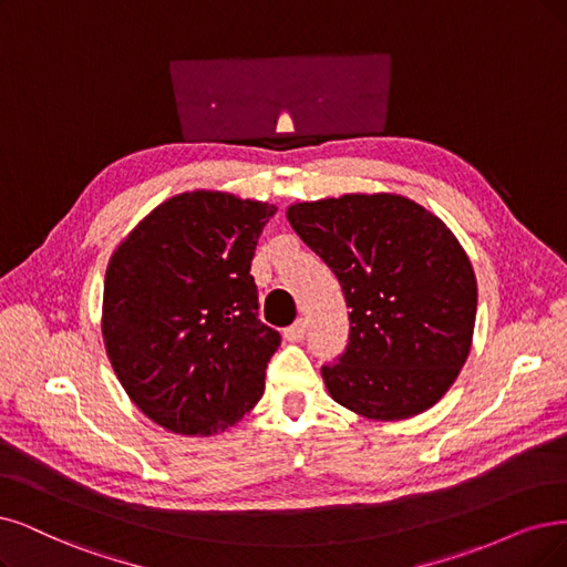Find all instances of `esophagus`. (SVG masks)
Listing matches in <instances>:
<instances>
[{
    "mask_svg": "<svg viewBox=\"0 0 567 567\" xmlns=\"http://www.w3.org/2000/svg\"><path fill=\"white\" fill-rule=\"evenodd\" d=\"M303 337H306V320L303 318H299L295 324L285 329L287 341H303Z\"/></svg>",
    "mask_w": 567,
    "mask_h": 567,
    "instance_id": "34e87169",
    "label": "esophagus"
}]
</instances>
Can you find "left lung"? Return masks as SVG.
<instances>
[{
	"label": "left lung",
	"mask_w": 567,
	"mask_h": 567,
	"mask_svg": "<svg viewBox=\"0 0 567 567\" xmlns=\"http://www.w3.org/2000/svg\"><path fill=\"white\" fill-rule=\"evenodd\" d=\"M299 238L339 278L348 348L322 367L333 402L371 421L434 406L467 362L476 278L430 209L396 194H346L287 207Z\"/></svg>",
	"instance_id": "8db88e82"
}]
</instances>
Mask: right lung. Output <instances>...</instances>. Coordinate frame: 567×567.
I'll list each match as a JSON object with an SVG mask.
<instances>
[{
  "label": "right lung",
  "instance_id": "right-lung-1",
  "mask_svg": "<svg viewBox=\"0 0 567 567\" xmlns=\"http://www.w3.org/2000/svg\"><path fill=\"white\" fill-rule=\"evenodd\" d=\"M276 205L186 192L154 207L104 272L102 339L125 394L175 434L236 425L264 394L280 333L259 316L251 257Z\"/></svg>",
  "mask_w": 567,
  "mask_h": 567
}]
</instances>
